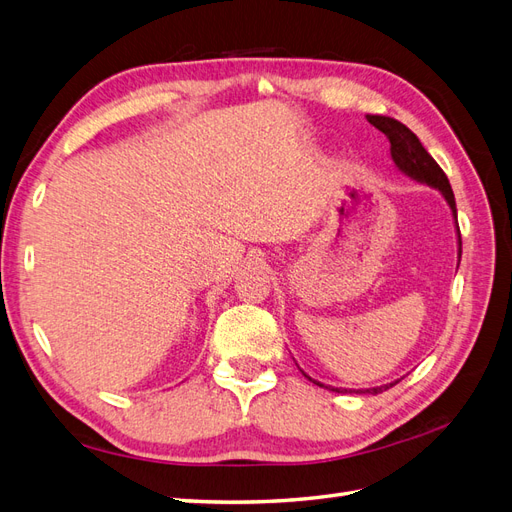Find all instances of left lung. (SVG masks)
I'll list each match as a JSON object with an SVG mask.
<instances>
[{
  "instance_id": "1",
  "label": "left lung",
  "mask_w": 512,
  "mask_h": 512,
  "mask_svg": "<svg viewBox=\"0 0 512 512\" xmlns=\"http://www.w3.org/2000/svg\"><path fill=\"white\" fill-rule=\"evenodd\" d=\"M367 121L371 123V126L378 128L386 138H389L391 143V156H393V162L397 164L399 170H404V173H408L410 177L423 181L427 185H433V188H438L446 203L451 205L453 209V215L457 218V207H455V194L451 190V183H448V177L444 175V170L438 166V162L433 160L427 149L421 145V141H418L416 134L406 128L404 123L393 119V117H382V115H367ZM318 386H322L320 382H316ZM389 386L393 384H386V386H376V389H367V391H356V393H371V395H378L382 391L389 389ZM331 391H337L342 393L346 389H331ZM348 393V391H346Z\"/></svg>"
}]
</instances>
